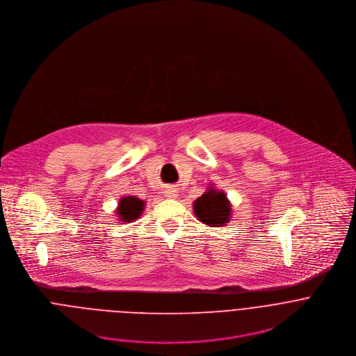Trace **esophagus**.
Masks as SVG:
<instances>
[{"mask_svg":"<svg viewBox=\"0 0 356 356\" xmlns=\"http://www.w3.org/2000/svg\"><path fill=\"white\" fill-rule=\"evenodd\" d=\"M177 196H178V191H177L175 188H168V189L165 191V197H168V199H177Z\"/></svg>","mask_w":356,"mask_h":356,"instance_id":"esophagus-1","label":"esophagus"}]
</instances>
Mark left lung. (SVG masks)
I'll list each match as a JSON object with an SVG mask.
<instances>
[{"mask_svg": "<svg viewBox=\"0 0 356 356\" xmlns=\"http://www.w3.org/2000/svg\"><path fill=\"white\" fill-rule=\"evenodd\" d=\"M193 212L202 223L211 227L226 226L233 215L232 203L226 193L216 189L213 184H211L203 195L193 202Z\"/></svg>", "mask_w": 356, "mask_h": 356, "instance_id": "obj_1", "label": "left lung"}]
</instances>
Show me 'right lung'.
I'll use <instances>...</instances> for the list:
<instances>
[{
	"label": "right lung",
	"mask_w": 356,
	"mask_h": 356,
	"mask_svg": "<svg viewBox=\"0 0 356 356\" xmlns=\"http://www.w3.org/2000/svg\"><path fill=\"white\" fill-rule=\"evenodd\" d=\"M145 209V202L136 196H124L118 202L115 208L116 219L122 223H131L141 218Z\"/></svg>",
	"instance_id": "obj_1"
}]
</instances>
